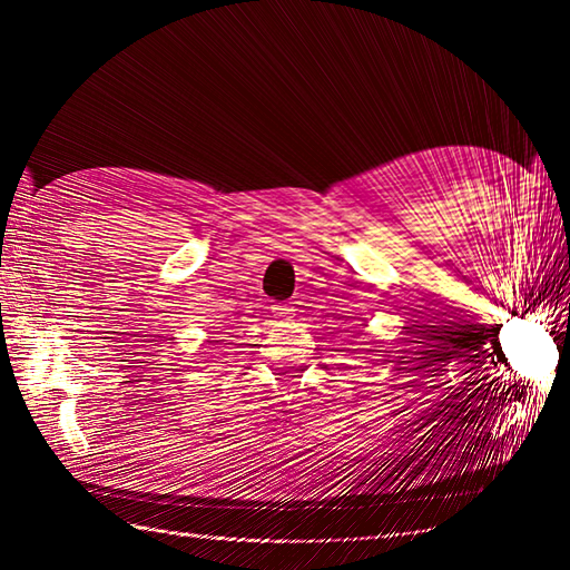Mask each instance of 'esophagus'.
I'll list each match as a JSON object with an SVG mask.
<instances>
[{"mask_svg":"<svg viewBox=\"0 0 570 570\" xmlns=\"http://www.w3.org/2000/svg\"><path fill=\"white\" fill-rule=\"evenodd\" d=\"M272 311H274V316L282 318V321H292L294 318V308L286 306V304H276Z\"/></svg>","mask_w":570,"mask_h":570,"instance_id":"obj_1","label":"esophagus"}]
</instances>
